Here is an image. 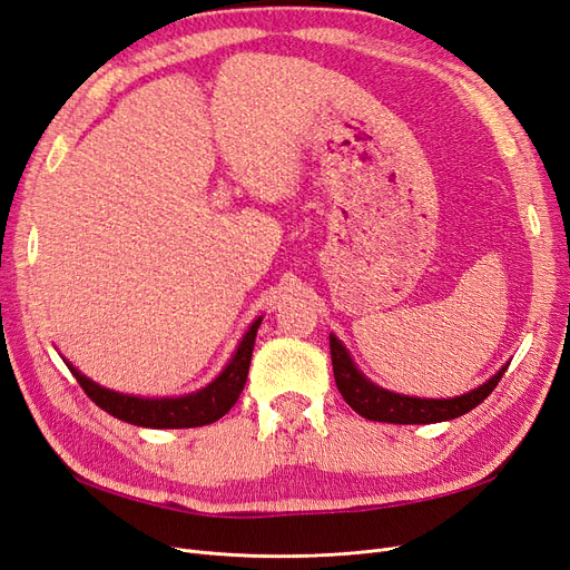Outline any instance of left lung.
Listing matches in <instances>:
<instances>
[{
    "mask_svg": "<svg viewBox=\"0 0 570 570\" xmlns=\"http://www.w3.org/2000/svg\"><path fill=\"white\" fill-rule=\"evenodd\" d=\"M331 356H333V373L340 394L344 396L358 416L368 421H381V423H440V421H452L475 409L482 400H488L490 392L502 381L504 371L509 364L499 368L488 383L480 387L452 396V400H421V396H406L400 392H390L381 385L371 383L368 377L356 368L347 347L331 333Z\"/></svg>",
    "mask_w": 570,
    "mask_h": 570,
    "instance_id": "left-lung-1",
    "label": "left lung"
}]
</instances>
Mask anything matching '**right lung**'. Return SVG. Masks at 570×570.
<instances>
[{"label": "right lung", "instance_id": "add662e5", "mask_svg": "<svg viewBox=\"0 0 570 570\" xmlns=\"http://www.w3.org/2000/svg\"><path fill=\"white\" fill-rule=\"evenodd\" d=\"M258 325H262V316L249 325V331L239 340L228 366L223 368L209 385L183 396H135L114 392L90 381L88 375H82L78 368L68 364L66 358L63 361L76 375V381L80 383L85 394H88L99 409H105L118 421L142 428H199L226 416L237 402V396L243 394Z\"/></svg>", "mask_w": 570, "mask_h": 570}]
</instances>
